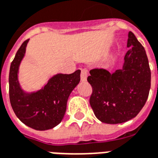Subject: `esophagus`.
Returning <instances> with one entry per match:
<instances>
[{"label":"esophagus","instance_id":"obj_1","mask_svg":"<svg viewBox=\"0 0 158 158\" xmlns=\"http://www.w3.org/2000/svg\"><path fill=\"white\" fill-rule=\"evenodd\" d=\"M88 76V70L87 69H82L81 70V81H86V78H87Z\"/></svg>","mask_w":158,"mask_h":158}]
</instances>
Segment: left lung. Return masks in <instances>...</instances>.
<instances>
[{
	"label": "left lung",
	"instance_id": "left-lung-1",
	"mask_svg": "<svg viewBox=\"0 0 158 158\" xmlns=\"http://www.w3.org/2000/svg\"><path fill=\"white\" fill-rule=\"evenodd\" d=\"M123 68L110 73L103 68L90 71L92 86L90 105L99 120L115 124L134 118L146 103L151 87V70L143 45L129 32Z\"/></svg>",
	"mask_w": 158,
	"mask_h": 158
}]
</instances>
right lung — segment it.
<instances>
[{"instance_id":"add662e5","label":"right lung","mask_w":158,"mask_h":158,"mask_svg":"<svg viewBox=\"0 0 158 158\" xmlns=\"http://www.w3.org/2000/svg\"><path fill=\"white\" fill-rule=\"evenodd\" d=\"M29 40L17 51L10 64L9 95L15 115L22 123L36 130L51 129L61 123L65 114L67 102L73 89L80 81L81 71L72 74H57L36 92L26 93L18 80V71L25 53Z\"/></svg>"}]
</instances>
